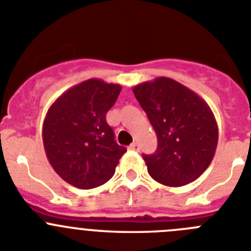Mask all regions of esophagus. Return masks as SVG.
Segmentation results:
<instances>
[{
	"label": "esophagus",
	"mask_w": 251,
	"mask_h": 251,
	"mask_svg": "<svg viewBox=\"0 0 251 251\" xmlns=\"http://www.w3.org/2000/svg\"><path fill=\"white\" fill-rule=\"evenodd\" d=\"M129 150L139 151V145H138V143H136V142H134V143H132V145L129 146Z\"/></svg>",
	"instance_id": "34e87169"
}]
</instances>
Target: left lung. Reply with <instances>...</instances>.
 I'll list each match as a JSON object with an SVG mask.
<instances>
[{"instance_id": "obj_1", "label": "left lung", "mask_w": 251, "mask_h": 251, "mask_svg": "<svg viewBox=\"0 0 251 251\" xmlns=\"http://www.w3.org/2000/svg\"><path fill=\"white\" fill-rule=\"evenodd\" d=\"M133 93L158 141L153 154H142L151 177L170 187L199 178L211 163L219 139L208 104L187 86L165 76L138 84Z\"/></svg>"}]
</instances>
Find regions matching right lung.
<instances>
[{"mask_svg":"<svg viewBox=\"0 0 251 251\" xmlns=\"http://www.w3.org/2000/svg\"><path fill=\"white\" fill-rule=\"evenodd\" d=\"M122 86L100 79L74 85L51 104L43 124V142L51 167L81 190L108 182L127 150L114 141L105 115Z\"/></svg>","mask_w":251,"mask_h":251,"instance_id":"add662e5","label":"right lung"}]
</instances>
